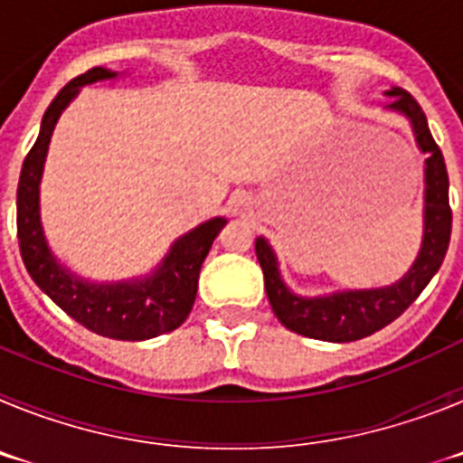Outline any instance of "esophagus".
Returning a JSON list of instances; mask_svg holds the SVG:
<instances>
[{
	"label": "esophagus",
	"mask_w": 463,
	"mask_h": 463,
	"mask_svg": "<svg viewBox=\"0 0 463 463\" xmlns=\"http://www.w3.org/2000/svg\"><path fill=\"white\" fill-rule=\"evenodd\" d=\"M232 213L234 215H248L250 213V199L248 196H234L232 199Z\"/></svg>",
	"instance_id": "1"
}]
</instances>
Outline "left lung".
I'll return each instance as SVG.
<instances>
[{"mask_svg": "<svg viewBox=\"0 0 463 463\" xmlns=\"http://www.w3.org/2000/svg\"><path fill=\"white\" fill-rule=\"evenodd\" d=\"M394 97L387 109L406 113L415 129L417 143L422 153H427V192H424V239L422 250L417 255L411 271L401 278L396 285L383 289H362V292H341L322 298H301L294 297L280 280L278 273L276 255L264 239H257L255 252L260 267L264 271V288H267L269 304L278 320L294 334L317 338V341L350 343L366 338L399 315L408 310L429 280L436 276L445 260L452 234V208H449V181L445 159L439 143L433 141L429 132L427 116L422 106L406 90H390Z\"/></svg>", "mask_w": 463, "mask_h": 463, "instance_id": "1", "label": "left lung"}]
</instances>
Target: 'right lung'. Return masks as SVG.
I'll list each match as a JSON object with an SVG mask.
<instances>
[{"mask_svg": "<svg viewBox=\"0 0 463 463\" xmlns=\"http://www.w3.org/2000/svg\"><path fill=\"white\" fill-rule=\"evenodd\" d=\"M109 69L94 67L69 80L41 120V132L23 162L18 181V245L32 280L69 317L85 329L116 341H146L174 331L187 320L196 298L199 271L213 241L227 220L215 218L178 239L162 267L146 280L90 285L64 271L48 250L39 220V181L52 127L80 85L113 79Z\"/></svg>", "mask_w": 463, "mask_h": 463, "instance_id": "add662e5", "label": "right lung"}]
</instances>
